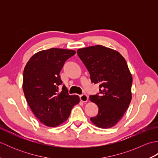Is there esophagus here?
Returning a JSON list of instances; mask_svg holds the SVG:
<instances>
[{
	"instance_id": "1",
	"label": "esophagus",
	"mask_w": 158,
	"mask_h": 158,
	"mask_svg": "<svg viewBox=\"0 0 158 158\" xmlns=\"http://www.w3.org/2000/svg\"><path fill=\"white\" fill-rule=\"evenodd\" d=\"M80 100H81L83 102H86L88 100V96L86 94H81L80 95Z\"/></svg>"
}]
</instances>
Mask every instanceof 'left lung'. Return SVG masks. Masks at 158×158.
<instances>
[{
    "label": "left lung",
    "instance_id": "8db88e82",
    "mask_svg": "<svg viewBox=\"0 0 158 158\" xmlns=\"http://www.w3.org/2000/svg\"><path fill=\"white\" fill-rule=\"evenodd\" d=\"M77 52L92 82L100 85V92L89 96L99 109L98 115L90 120L102 128L113 127L122 118L132 99V77L126 60L118 52L99 45Z\"/></svg>",
    "mask_w": 158,
    "mask_h": 158
}]
</instances>
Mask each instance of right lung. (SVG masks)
Wrapping results in <instances>:
<instances>
[{
  "label": "right lung",
  "instance_id": "1",
  "mask_svg": "<svg viewBox=\"0 0 158 158\" xmlns=\"http://www.w3.org/2000/svg\"><path fill=\"white\" fill-rule=\"evenodd\" d=\"M74 50L51 48L33 55L23 70V90L27 102L40 122L56 127L69 118L79 97L69 95L66 86L62 90L61 71L65 62L75 54Z\"/></svg>",
  "mask_w": 158,
  "mask_h": 158
}]
</instances>
